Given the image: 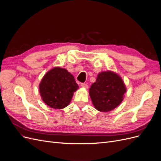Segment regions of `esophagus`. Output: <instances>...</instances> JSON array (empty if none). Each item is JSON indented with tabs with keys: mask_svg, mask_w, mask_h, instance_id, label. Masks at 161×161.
<instances>
[{
	"mask_svg": "<svg viewBox=\"0 0 161 161\" xmlns=\"http://www.w3.org/2000/svg\"><path fill=\"white\" fill-rule=\"evenodd\" d=\"M81 86L82 87L86 88V89H87V88H88L87 84H85V83H81Z\"/></svg>",
	"mask_w": 161,
	"mask_h": 161,
	"instance_id": "obj_1",
	"label": "esophagus"
}]
</instances>
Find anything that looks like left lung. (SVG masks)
Listing matches in <instances>:
<instances>
[{"mask_svg":"<svg viewBox=\"0 0 161 161\" xmlns=\"http://www.w3.org/2000/svg\"><path fill=\"white\" fill-rule=\"evenodd\" d=\"M126 87L122 77L112 71L98 74L96 82L92 84L89 94L93 105L97 110L108 112L120 104Z\"/></svg>","mask_w":161,"mask_h":161,"instance_id":"obj_1","label":"left lung"}]
</instances>
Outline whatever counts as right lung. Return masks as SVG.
Listing matches in <instances>:
<instances>
[{
  "label": "right lung",
  "instance_id": "1",
  "mask_svg": "<svg viewBox=\"0 0 161 161\" xmlns=\"http://www.w3.org/2000/svg\"><path fill=\"white\" fill-rule=\"evenodd\" d=\"M79 86L74 77L65 68L55 67L46 73L39 84L42 100L54 109H63L69 104Z\"/></svg>",
  "mask_w": 161,
  "mask_h": 161
}]
</instances>
